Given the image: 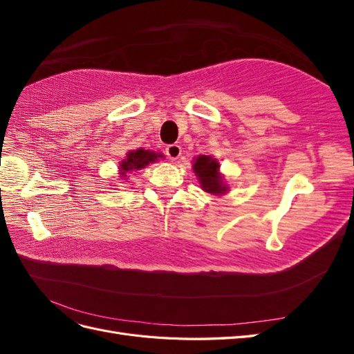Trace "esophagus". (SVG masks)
Wrapping results in <instances>:
<instances>
[{
  "label": "esophagus",
  "instance_id": "1",
  "mask_svg": "<svg viewBox=\"0 0 354 354\" xmlns=\"http://www.w3.org/2000/svg\"><path fill=\"white\" fill-rule=\"evenodd\" d=\"M165 153H167V156H168L169 159L176 160V159H178L180 155H181V147H180L178 145H168V146L165 147Z\"/></svg>",
  "mask_w": 354,
  "mask_h": 354
}]
</instances>
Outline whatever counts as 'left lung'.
<instances>
[{"label": "left lung", "mask_w": 354, "mask_h": 354, "mask_svg": "<svg viewBox=\"0 0 354 354\" xmlns=\"http://www.w3.org/2000/svg\"><path fill=\"white\" fill-rule=\"evenodd\" d=\"M194 171L199 180L202 190L208 192L211 195H223L229 190L227 185L224 183L223 176L220 174V164L212 156L201 155L194 160Z\"/></svg>", "instance_id": "obj_1"}]
</instances>
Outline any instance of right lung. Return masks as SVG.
I'll list each match as a JSON object with an SVG mask.
<instances>
[{"mask_svg": "<svg viewBox=\"0 0 354 354\" xmlns=\"http://www.w3.org/2000/svg\"><path fill=\"white\" fill-rule=\"evenodd\" d=\"M162 153H156L152 151H145V149H137V151H130L127 153L125 159L120 162L121 177H127V173L136 169H142L149 164H153L158 158H162Z\"/></svg>", "mask_w": 354, "mask_h": 354, "instance_id": "add662e5", "label": "right lung"}]
</instances>
